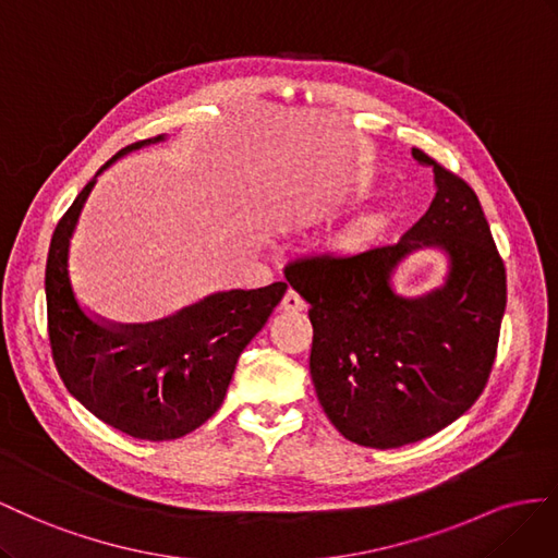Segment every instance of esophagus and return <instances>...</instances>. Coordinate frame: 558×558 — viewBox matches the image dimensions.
<instances>
[{
	"label": "esophagus",
	"instance_id": "esophagus-1",
	"mask_svg": "<svg viewBox=\"0 0 558 558\" xmlns=\"http://www.w3.org/2000/svg\"><path fill=\"white\" fill-rule=\"evenodd\" d=\"M280 308L288 311V313H299V311L306 308V301L301 299L294 290H288V292H284L282 301H280Z\"/></svg>",
	"mask_w": 558,
	"mask_h": 558
}]
</instances>
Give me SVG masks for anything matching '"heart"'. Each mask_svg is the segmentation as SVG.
<instances>
[{
	"instance_id": "b5f03b06",
	"label": "heart",
	"mask_w": 558,
	"mask_h": 558,
	"mask_svg": "<svg viewBox=\"0 0 558 558\" xmlns=\"http://www.w3.org/2000/svg\"><path fill=\"white\" fill-rule=\"evenodd\" d=\"M374 231H376V219H362L360 225H355L353 229H350L341 238V243L345 247H360V245H364V243L369 241V238L374 235Z\"/></svg>"
}]
</instances>
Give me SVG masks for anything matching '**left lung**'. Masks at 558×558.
I'll return each instance as SVG.
<instances>
[{
  "instance_id": "left-lung-1",
  "label": "left lung",
  "mask_w": 558,
  "mask_h": 558,
  "mask_svg": "<svg viewBox=\"0 0 558 558\" xmlns=\"http://www.w3.org/2000/svg\"><path fill=\"white\" fill-rule=\"evenodd\" d=\"M411 154L433 168L437 194L400 243L284 268L311 304L317 400L345 439L372 449L435 435L480 400L507 304L505 264L472 186L425 151ZM421 246L448 252V282L416 300L395 295L391 270Z\"/></svg>"
}]
</instances>
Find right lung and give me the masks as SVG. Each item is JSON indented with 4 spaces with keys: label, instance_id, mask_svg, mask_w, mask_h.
I'll return each instance as SVG.
<instances>
[{
    "label": "right lung",
    "instance_id": "right-lung-1",
    "mask_svg": "<svg viewBox=\"0 0 558 558\" xmlns=\"http://www.w3.org/2000/svg\"><path fill=\"white\" fill-rule=\"evenodd\" d=\"M158 140L163 135L123 147L111 161ZM95 178L58 221L46 259L56 367L68 390L102 423L135 439H178L194 433L225 402L238 357L280 304L288 282L210 294L147 325L100 320L78 304L68 264L70 238Z\"/></svg>",
    "mask_w": 558,
    "mask_h": 558
}]
</instances>
